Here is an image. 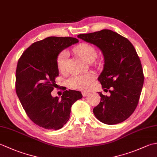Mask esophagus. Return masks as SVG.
<instances>
[{"mask_svg":"<svg viewBox=\"0 0 157 157\" xmlns=\"http://www.w3.org/2000/svg\"><path fill=\"white\" fill-rule=\"evenodd\" d=\"M82 94L83 96H84V97H85V96H86L88 94V92H87L86 91H82Z\"/></svg>","mask_w":157,"mask_h":157,"instance_id":"1","label":"esophagus"}]
</instances>
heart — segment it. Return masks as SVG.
Listing matches in <instances>:
<instances>
[{
	"label": "heart",
	"instance_id": "b5f03b06",
	"mask_svg": "<svg viewBox=\"0 0 157 157\" xmlns=\"http://www.w3.org/2000/svg\"><path fill=\"white\" fill-rule=\"evenodd\" d=\"M74 52L86 62L94 61L97 56L95 48L88 43H82L74 48ZM68 57V52L63 51L59 53L56 59V64L59 70L63 73L65 71L66 62ZM95 75L93 73H86L82 75H75L67 79V84L68 87L77 90H86L90 87L94 81Z\"/></svg>",
	"mask_w": 157,
	"mask_h": 157
}]
</instances>
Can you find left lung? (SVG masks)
<instances>
[{
    "instance_id": "8db88e82",
    "label": "left lung",
    "mask_w": 157,
    "mask_h": 157,
    "mask_svg": "<svg viewBox=\"0 0 157 157\" xmlns=\"http://www.w3.org/2000/svg\"><path fill=\"white\" fill-rule=\"evenodd\" d=\"M78 38L97 46L104 56V67L98 79L104 90H109L111 95L98 92L101 98L93 109L95 117L108 125L124 121L138 105L144 80L140 60L134 46L110 29L79 34Z\"/></svg>"
}]
</instances>
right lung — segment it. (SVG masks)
<instances>
[{"label": "right lung", "instance_id": "1", "mask_svg": "<svg viewBox=\"0 0 157 157\" xmlns=\"http://www.w3.org/2000/svg\"><path fill=\"white\" fill-rule=\"evenodd\" d=\"M79 42L71 37L51 36L25 50L16 69V93L29 118L47 129H59L68 121L72 105L81 92L65 90L61 99L51 92L59 75L56 59L63 50Z\"/></svg>", "mask_w": 157, "mask_h": 157}]
</instances>
